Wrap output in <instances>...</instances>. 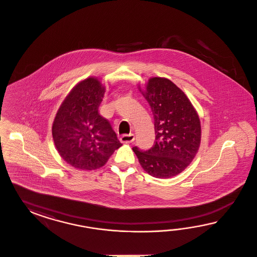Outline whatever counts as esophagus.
Returning <instances> with one entry per match:
<instances>
[{
  "label": "esophagus",
  "instance_id": "esophagus-1",
  "mask_svg": "<svg viewBox=\"0 0 257 257\" xmlns=\"http://www.w3.org/2000/svg\"><path fill=\"white\" fill-rule=\"evenodd\" d=\"M119 140L122 143H131L135 140V135L134 134H124L120 137Z\"/></svg>",
  "mask_w": 257,
  "mask_h": 257
}]
</instances>
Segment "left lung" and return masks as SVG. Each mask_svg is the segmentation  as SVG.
I'll list each match as a JSON object with an SVG mask.
<instances>
[{
  "instance_id": "obj_1",
  "label": "left lung",
  "mask_w": 257,
  "mask_h": 257,
  "mask_svg": "<svg viewBox=\"0 0 257 257\" xmlns=\"http://www.w3.org/2000/svg\"><path fill=\"white\" fill-rule=\"evenodd\" d=\"M143 96L154 115L156 140L149 150L136 146L133 151L150 175L170 178L196 156L201 142L200 118L186 94L169 79H150Z\"/></svg>"
}]
</instances>
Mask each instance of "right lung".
<instances>
[{
	"mask_svg": "<svg viewBox=\"0 0 257 257\" xmlns=\"http://www.w3.org/2000/svg\"><path fill=\"white\" fill-rule=\"evenodd\" d=\"M104 87L88 78L73 87L63 101L53 124L59 155L75 169L91 171L107 162L122 144L108 120L99 114Z\"/></svg>",
	"mask_w": 257,
	"mask_h": 257,
	"instance_id": "obj_1",
	"label": "right lung"
}]
</instances>
